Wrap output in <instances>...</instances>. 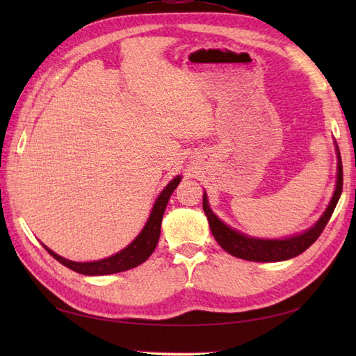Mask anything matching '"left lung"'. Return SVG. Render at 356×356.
<instances>
[{
	"label": "left lung",
	"mask_w": 356,
	"mask_h": 356,
	"mask_svg": "<svg viewBox=\"0 0 356 356\" xmlns=\"http://www.w3.org/2000/svg\"><path fill=\"white\" fill-rule=\"evenodd\" d=\"M338 154V172H337V188L335 193L332 195V200L329 207L324 211V214L320 217V220L316 222L312 228L307 231L298 234L289 238L283 240H270V238H255L245 236L236 229L229 228L228 225H225L220 218H218L213 211H211L208 205L207 194H203V211L208 217L209 228L213 232L217 243L220 245L226 252L238 257V259L249 260V261H283L289 260L292 257H297L301 252H305L306 249L311 246L314 241L321 236L323 229L326 228L329 218L334 213L337 203L339 200V195L343 191V163L341 156H339V149L337 147Z\"/></svg>",
	"instance_id": "obj_1"
}]
</instances>
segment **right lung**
<instances>
[{
	"mask_svg": "<svg viewBox=\"0 0 356 356\" xmlns=\"http://www.w3.org/2000/svg\"><path fill=\"white\" fill-rule=\"evenodd\" d=\"M180 179H182L180 176L174 177L171 182L165 186V190L159 194V197L153 207V211H151L148 220L145 226H143V229L140 231L139 236L136 237L127 248H124L122 251L108 257V259H102L97 261H87V263L72 261V260L64 259L61 255L55 254L47 246L44 245L42 246L45 248V251L53 257V259H56L59 263L64 264V266L78 272V274H84V275H108V274H116V272H122V270H128L139 266V264H142L151 254H153V251L157 246L159 237H161V223H162L165 208L168 205V200L171 197L172 191L176 190L177 185L180 184Z\"/></svg>",
	"mask_w": 356,
	"mask_h": 356,
	"instance_id": "1",
	"label": "right lung"
}]
</instances>
